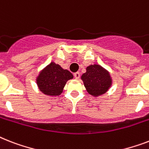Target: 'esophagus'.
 <instances>
[{
	"label": "esophagus",
	"instance_id": "1",
	"mask_svg": "<svg viewBox=\"0 0 149 149\" xmlns=\"http://www.w3.org/2000/svg\"><path fill=\"white\" fill-rule=\"evenodd\" d=\"M73 75H74V77L76 79H79V77H80V73H79V72H75V73Z\"/></svg>",
	"mask_w": 149,
	"mask_h": 149
}]
</instances>
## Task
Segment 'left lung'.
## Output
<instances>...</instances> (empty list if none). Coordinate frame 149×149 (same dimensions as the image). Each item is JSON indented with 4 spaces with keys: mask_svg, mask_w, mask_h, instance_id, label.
I'll return each mask as SVG.
<instances>
[{
    "mask_svg": "<svg viewBox=\"0 0 149 149\" xmlns=\"http://www.w3.org/2000/svg\"><path fill=\"white\" fill-rule=\"evenodd\" d=\"M87 92L94 96L102 95L112 84L109 72L100 65H91L86 68V72L82 76Z\"/></svg>",
    "mask_w": 149,
    "mask_h": 149,
    "instance_id": "1",
    "label": "left lung"
}]
</instances>
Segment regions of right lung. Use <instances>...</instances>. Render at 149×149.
I'll use <instances>...</instances> for the list:
<instances>
[{
    "label": "right lung",
    "instance_id": "add662e5",
    "mask_svg": "<svg viewBox=\"0 0 149 149\" xmlns=\"http://www.w3.org/2000/svg\"><path fill=\"white\" fill-rule=\"evenodd\" d=\"M73 76L70 71L58 64L51 63L40 73L37 83L41 92L46 95H59L62 93L63 87Z\"/></svg>",
    "mask_w": 149,
    "mask_h": 149
}]
</instances>
